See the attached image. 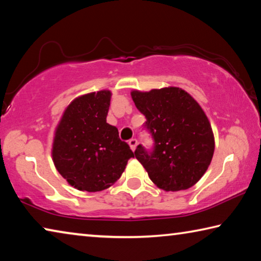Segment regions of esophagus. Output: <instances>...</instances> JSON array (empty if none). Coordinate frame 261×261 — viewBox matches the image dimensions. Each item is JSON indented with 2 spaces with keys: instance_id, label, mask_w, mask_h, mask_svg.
<instances>
[{
  "instance_id": "obj_1",
  "label": "esophagus",
  "mask_w": 261,
  "mask_h": 261,
  "mask_svg": "<svg viewBox=\"0 0 261 261\" xmlns=\"http://www.w3.org/2000/svg\"><path fill=\"white\" fill-rule=\"evenodd\" d=\"M137 145H138V141H137V139H130L129 140V146H130V148L132 149V151H135L136 147H137Z\"/></svg>"
}]
</instances>
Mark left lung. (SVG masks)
<instances>
[{
  "label": "left lung",
  "instance_id": "left-lung-1",
  "mask_svg": "<svg viewBox=\"0 0 261 261\" xmlns=\"http://www.w3.org/2000/svg\"><path fill=\"white\" fill-rule=\"evenodd\" d=\"M131 96L154 139L152 152L141 145L135 151L148 177L165 191L193 187L211 165L215 147L211 123L200 105L187 91L173 86L135 90Z\"/></svg>",
  "mask_w": 261,
  "mask_h": 261
}]
</instances>
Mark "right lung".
Instances as JSON below:
<instances>
[{"instance_id": "right-lung-1", "label": "right lung", "mask_w": 261, "mask_h": 261, "mask_svg": "<svg viewBox=\"0 0 261 261\" xmlns=\"http://www.w3.org/2000/svg\"><path fill=\"white\" fill-rule=\"evenodd\" d=\"M112 92L78 96L62 115L53 140L56 169L74 189L96 192L116 182L135 154L107 123Z\"/></svg>"}]
</instances>
